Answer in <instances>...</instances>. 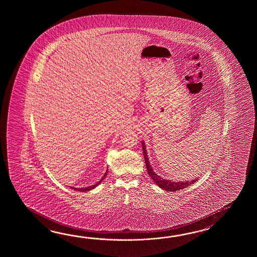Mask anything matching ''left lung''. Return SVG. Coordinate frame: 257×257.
Returning a JSON list of instances; mask_svg holds the SVG:
<instances>
[{
	"mask_svg": "<svg viewBox=\"0 0 257 257\" xmlns=\"http://www.w3.org/2000/svg\"><path fill=\"white\" fill-rule=\"evenodd\" d=\"M142 152H143V155H144V161H145V164H146L148 175L151 176V178L153 179V182H154L157 186H160L162 189H164L165 191L169 192L178 191V190L186 188V187L190 186V185H193L195 182H197L198 178L192 181H186V182H185V181H184V182H182V181H181V182L180 181H179V182H175V181L172 182V181L164 179V178H162L161 176H159V175L153 171L152 166H151V164H150V161H149V158H148L147 156V150H146V147H145V143L143 142H142Z\"/></svg>",
	"mask_w": 257,
	"mask_h": 257,
	"instance_id": "obj_1",
	"label": "left lung"
}]
</instances>
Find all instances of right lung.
<instances>
[{
	"label": "right lung",
	"instance_id": "right-lung-1",
	"mask_svg": "<svg viewBox=\"0 0 257 257\" xmlns=\"http://www.w3.org/2000/svg\"><path fill=\"white\" fill-rule=\"evenodd\" d=\"M107 171H108V169L106 170V172H105V174H104V176L102 177V179L101 180L99 181V182H97L95 185H93V186H88V187H84V188H76V187H71V189H74V190H76V191H81V192H85V191H89V190H92V189H93V188H95L96 186H98V185H100L101 184V182L102 181L104 180V178H105V176L107 175Z\"/></svg>",
	"mask_w": 257,
	"mask_h": 257
}]
</instances>
